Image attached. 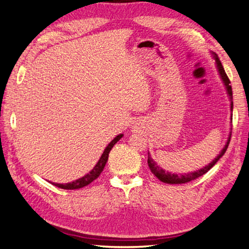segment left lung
Returning a JSON list of instances; mask_svg holds the SVG:
<instances>
[{"label": "left lung", "mask_w": 249, "mask_h": 249, "mask_svg": "<svg viewBox=\"0 0 249 249\" xmlns=\"http://www.w3.org/2000/svg\"><path fill=\"white\" fill-rule=\"evenodd\" d=\"M214 58H215L216 60V66H217V69H218V72H220L221 74V78L223 80V82L225 83V87H226V90H227V93L230 94L231 99V95H233V92H231V81L229 77H227V74L225 72L224 68H223L222 66V62L220 59H218V57L214 56ZM231 108L233 109V102H231ZM231 135L229 137V141H227L226 145L224 148H223V150L220 153V155L217 156V157L213 160L212 162L209 163L208 166L202 168V169L197 170V171H193V172H190V174H185V175H176V174H170V172H166L163 169H161L157 163H156L154 161V159L150 157V155L148 153V160H147V162H148V166H149V169L151 170V172L157 177V178L162 181V182L165 183H172V184H179V183H187V182H190V181L192 180H196V178H199V177L205 175L206 172H208L211 168H212L215 163L218 161V159H220L223 155L225 154V151L227 149V147H229V144H230V141H231Z\"/></svg>", "instance_id": "obj_1"}]
</instances>
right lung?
<instances>
[{
  "label": "right lung",
  "instance_id": "right-lung-1",
  "mask_svg": "<svg viewBox=\"0 0 249 249\" xmlns=\"http://www.w3.org/2000/svg\"><path fill=\"white\" fill-rule=\"evenodd\" d=\"M122 137H123V134H120L119 136H116L114 140L109 142L107 148H105L104 153L102 154V156H101V158L98 161V163H96L95 167L89 172V174L82 177V178L78 179V180L72 181V182H70V183H65V184L53 183V184L56 185V187H58V188L66 189V190H74V189H80V188L86 187V185H88V184H90L92 181H94L96 178H98V177L101 175V172L103 171L104 167H105V163H107V161L109 151H111V149L113 148V146H114L116 142L121 140Z\"/></svg>",
  "mask_w": 249,
  "mask_h": 249
}]
</instances>
